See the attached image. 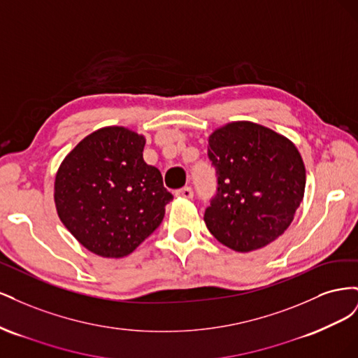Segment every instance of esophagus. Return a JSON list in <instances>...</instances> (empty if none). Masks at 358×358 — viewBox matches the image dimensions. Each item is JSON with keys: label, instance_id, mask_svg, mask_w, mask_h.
Segmentation results:
<instances>
[{"label": "esophagus", "instance_id": "esophagus-1", "mask_svg": "<svg viewBox=\"0 0 358 358\" xmlns=\"http://www.w3.org/2000/svg\"><path fill=\"white\" fill-rule=\"evenodd\" d=\"M176 196L178 197H183V199H192L194 197V191L191 187H185L182 189H178L176 191Z\"/></svg>", "mask_w": 358, "mask_h": 358}]
</instances>
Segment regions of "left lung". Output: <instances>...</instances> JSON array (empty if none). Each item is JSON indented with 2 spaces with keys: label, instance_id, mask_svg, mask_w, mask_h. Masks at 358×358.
<instances>
[{
  "label": "left lung",
  "instance_id": "left-lung-1",
  "mask_svg": "<svg viewBox=\"0 0 358 358\" xmlns=\"http://www.w3.org/2000/svg\"><path fill=\"white\" fill-rule=\"evenodd\" d=\"M216 194L204 222L216 241L251 252L276 241L303 200L306 170L297 148L254 122H231L209 137Z\"/></svg>",
  "mask_w": 358,
  "mask_h": 358
}]
</instances>
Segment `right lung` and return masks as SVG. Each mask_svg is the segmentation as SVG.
<instances>
[{
  "label": "right lung",
  "mask_w": 358,
  "mask_h": 358,
  "mask_svg": "<svg viewBox=\"0 0 358 358\" xmlns=\"http://www.w3.org/2000/svg\"><path fill=\"white\" fill-rule=\"evenodd\" d=\"M145 137L124 127L96 129L62 161L55 178L59 220L88 251L131 254L162 222L173 199L143 159Z\"/></svg>",
  "instance_id": "add662e5"
}]
</instances>
